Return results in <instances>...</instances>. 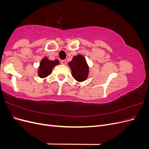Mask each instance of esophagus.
Listing matches in <instances>:
<instances>
[{"mask_svg": "<svg viewBox=\"0 0 149 149\" xmlns=\"http://www.w3.org/2000/svg\"><path fill=\"white\" fill-rule=\"evenodd\" d=\"M61 64H63V65H66V61L65 60H61Z\"/></svg>", "mask_w": 149, "mask_h": 149, "instance_id": "obj_1", "label": "esophagus"}]
</instances>
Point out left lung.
<instances>
[{
  "label": "left lung",
  "instance_id": "1",
  "mask_svg": "<svg viewBox=\"0 0 149 149\" xmlns=\"http://www.w3.org/2000/svg\"><path fill=\"white\" fill-rule=\"evenodd\" d=\"M72 76L78 81L81 82L87 79L89 74V66L84 57L81 55L74 56L68 63Z\"/></svg>",
  "mask_w": 149,
  "mask_h": 149
}]
</instances>
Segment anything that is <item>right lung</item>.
<instances>
[{
	"instance_id": "1",
	"label": "right lung",
	"mask_w": 149,
	"mask_h": 149,
	"mask_svg": "<svg viewBox=\"0 0 149 149\" xmlns=\"http://www.w3.org/2000/svg\"><path fill=\"white\" fill-rule=\"evenodd\" d=\"M60 61L58 60H49L47 57L43 58L40 63V66L38 71L39 77L44 78L47 77L52 73V70L56 65H59Z\"/></svg>"
}]
</instances>
